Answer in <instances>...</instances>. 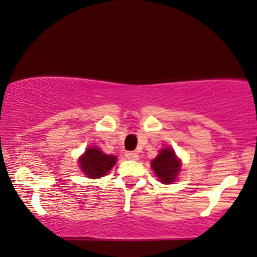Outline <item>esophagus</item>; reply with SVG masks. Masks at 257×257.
Returning <instances> with one entry per match:
<instances>
[{
  "label": "esophagus",
  "mask_w": 257,
  "mask_h": 257,
  "mask_svg": "<svg viewBox=\"0 0 257 257\" xmlns=\"http://www.w3.org/2000/svg\"><path fill=\"white\" fill-rule=\"evenodd\" d=\"M125 157L127 159H132V161H138L139 155L137 153H134V151H127V153L125 154Z\"/></svg>",
  "instance_id": "esophagus-1"
}]
</instances>
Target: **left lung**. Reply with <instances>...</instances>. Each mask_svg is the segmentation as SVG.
<instances>
[{"instance_id": "1", "label": "left lung", "mask_w": 257, "mask_h": 257, "mask_svg": "<svg viewBox=\"0 0 257 257\" xmlns=\"http://www.w3.org/2000/svg\"><path fill=\"white\" fill-rule=\"evenodd\" d=\"M151 166L163 183L173 182L180 171V162L172 148H163Z\"/></svg>"}]
</instances>
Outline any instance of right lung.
Returning a JSON list of instances; mask_svg holds the SVG:
<instances>
[{
	"instance_id": "right-lung-1",
	"label": "right lung",
	"mask_w": 257,
	"mask_h": 257,
	"mask_svg": "<svg viewBox=\"0 0 257 257\" xmlns=\"http://www.w3.org/2000/svg\"><path fill=\"white\" fill-rule=\"evenodd\" d=\"M116 157L106 155L102 151L91 147L79 158V166L87 178L99 179L106 175L115 165Z\"/></svg>"
}]
</instances>
